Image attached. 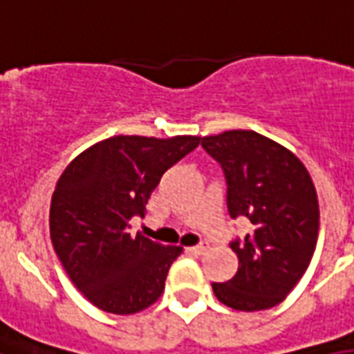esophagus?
<instances>
[{
  "mask_svg": "<svg viewBox=\"0 0 354 354\" xmlns=\"http://www.w3.org/2000/svg\"><path fill=\"white\" fill-rule=\"evenodd\" d=\"M207 249H208V243L201 242V243H197V245H194V248L188 249V251H190V253H194V254H203L205 251H207Z\"/></svg>",
  "mask_w": 354,
  "mask_h": 354,
  "instance_id": "obj_1",
  "label": "esophagus"
}]
</instances>
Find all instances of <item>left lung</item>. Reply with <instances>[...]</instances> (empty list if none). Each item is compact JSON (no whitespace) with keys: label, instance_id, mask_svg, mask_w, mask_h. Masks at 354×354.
<instances>
[{"label":"left lung","instance_id":"obj_1","mask_svg":"<svg viewBox=\"0 0 354 354\" xmlns=\"http://www.w3.org/2000/svg\"><path fill=\"white\" fill-rule=\"evenodd\" d=\"M201 146L223 169L229 216L253 227L229 243L238 271L231 281L212 282L216 297L243 312L277 306L316 249L319 207L310 175L294 153L254 131L205 136Z\"/></svg>","mask_w":354,"mask_h":354}]
</instances>
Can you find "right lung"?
<instances>
[{
    "label": "right lung",
    "instance_id": "1",
    "mask_svg": "<svg viewBox=\"0 0 354 354\" xmlns=\"http://www.w3.org/2000/svg\"><path fill=\"white\" fill-rule=\"evenodd\" d=\"M197 146L199 136L120 134L88 147L60 175L49 210L51 242L92 305L125 316L162 295L183 249L131 236L129 221L144 216L160 177Z\"/></svg>",
    "mask_w": 354,
    "mask_h": 354
}]
</instances>
